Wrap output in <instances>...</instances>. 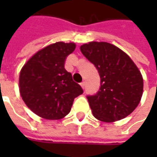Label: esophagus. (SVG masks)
I'll list each match as a JSON object with an SVG mask.
<instances>
[{
	"instance_id": "obj_1",
	"label": "esophagus",
	"mask_w": 157,
	"mask_h": 157,
	"mask_svg": "<svg viewBox=\"0 0 157 157\" xmlns=\"http://www.w3.org/2000/svg\"><path fill=\"white\" fill-rule=\"evenodd\" d=\"M80 85H81L82 88H83V89H85V87H86V82L85 81L81 82V84H80Z\"/></svg>"
}]
</instances>
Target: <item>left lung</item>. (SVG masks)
I'll list each match as a JSON object with an SVG mask.
<instances>
[{
	"label": "left lung",
	"instance_id": "obj_1",
	"mask_svg": "<svg viewBox=\"0 0 157 157\" xmlns=\"http://www.w3.org/2000/svg\"><path fill=\"white\" fill-rule=\"evenodd\" d=\"M80 51L94 63L100 78L99 91L86 96L94 117L112 122L129 115L139 104L143 91L142 74L132 59L105 42L85 44Z\"/></svg>",
	"mask_w": 157,
	"mask_h": 157
}]
</instances>
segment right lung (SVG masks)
<instances>
[{"mask_svg":"<svg viewBox=\"0 0 157 157\" xmlns=\"http://www.w3.org/2000/svg\"><path fill=\"white\" fill-rule=\"evenodd\" d=\"M75 44L57 42L36 52L22 67L19 78L21 98L36 114L47 120H59L71 111L73 100L83 94L64 68L66 57Z\"/></svg>","mask_w":157,"mask_h":157,"instance_id":"obj_1","label":"right lung"}]
</instances>
